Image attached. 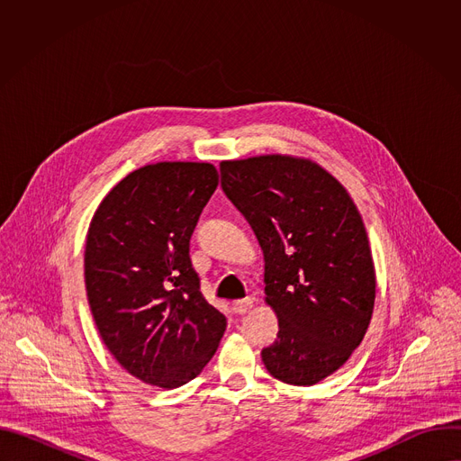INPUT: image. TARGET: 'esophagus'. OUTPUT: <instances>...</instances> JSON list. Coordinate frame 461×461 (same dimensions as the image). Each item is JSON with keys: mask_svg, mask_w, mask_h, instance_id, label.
I'll return each mask as SVG.
<instances>
[{"mask_svg": "<svg viewBox=\"0 0 461 461\" xmlns=\"http://www.w3.org/2000/svg\"><path fill=\"white\" fill-rule=\"evenodd\" d=\"M251 308H253V301L251 299H240V301L233 303V312L237 315H244V313L251 312Z\"/></svg>", "mask_w": 461, "mask_h": 461, "instance_id": "34e87169", "label": "esophagus"}]
</instances>
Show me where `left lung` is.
Listing matches in <instances>:
<instances>
[{"mask_svg":"<svg viewBox=\"0 0 461 461\" xmlns=\"http://www.w3.org/2000/svg\"><path fill=\"white\" fill-rule=\"evenodd\" d=\"M221 185L265 255V303L279 332L262 363L297 386L332 375L361 345L375 301L372 249L352 196L330 171L294 155L222 160Z\"/></svg>","mask_w":461,"mask_h":461,"instance_id":"1","label":"left lung"}]
</instances>
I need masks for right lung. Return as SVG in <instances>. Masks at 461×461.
Masks as SVG:
<instances>
[{
  "instance_id": "obj_1",
  "label": "right lung",
  "mask_w": 461,
  "mask_h": 461,
  "mask_svg": "<svg viewBox=\"0 0 461 461\" xmlns=\"http://www.w3.org/2000/svg\"><path fill=\"white\" fill-rule=\"evenodd\" d=\"M219 173L210 162H157L122 178L96 208L84 274L102 341L142 383L176 388L215 356L226 317L189 258V239Z\"/></svg>"
}]
</instances>
